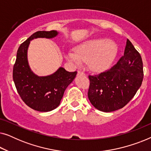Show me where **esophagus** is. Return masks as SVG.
<instances>
[{"label":"esophagus","instance_id":"34e87169","mask_svg":"<svg viewBox=\"0 0 151 151\" xmlns=\"http://www.w3.org/2000/svg\"><path fill=\"white\" fill-rule=\"evenodd\" d=\"M78 74H84V72L83 71H82V70H78Z\"/></svg>","mask_w":151,"mask_h":151}]
</instances>
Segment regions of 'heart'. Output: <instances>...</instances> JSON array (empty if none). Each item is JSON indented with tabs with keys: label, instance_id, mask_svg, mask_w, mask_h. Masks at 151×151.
<instances>
[{
	"label": "heart",
	"instance_id": "1",
	"mask_svg": "<svg viewBox=\"0 0 151 151\" xmlns=\"http://www.w3.org/2000/svg\"><path fill=\"white\" fill-rule=\"evenodd\" d=\"M117 45L104 38H96L87 40L78 45L75 53H68V58L76 65H80L82 60H88L91 69L101 71L110 65L117 53Z\"/></svg>",
	"mask_w": 151,
	"mask_h": 151
}]
</instances>
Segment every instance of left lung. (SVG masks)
Returning <instances> with one entry per match:
<instances>
[{"mask_svg":"<svg viewBox=\"0 0 151 151\" xmlns=\"http://www.w3.org/2000/svg\"><path fill=\"white\" fill-rule=\"evenodd\" d=\"M143 63L139 53L129 39L124 53L117 63L98 75H89L88 98L95 108L111 112L123 108L142 85Z\"/></svg>","mask_w":151,"mask_h":151,"instance_id":"8db88e82","label":"left lung"}]
</instances>
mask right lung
Returning a JSON list of instances; mask_svg holds the SVG:
<instances>
[{
    "instance_id": "right-lung-1",
    "label": "right lung",
    "mask_w": 151,
    "mask_h": 151,
    "mask_svg": "<svg viewBox=\"0 0 151 151\" xmlns=\"http://www.w3.org/2000/svg\"><path fill=\"white\" fill-rule=\"evenodd\" d=\"M56 31H38L22 42L18 49L13 68V80L22 100L34 110L47 112L59 106L65 91L75 78L77 71L69 72L59 68L52 75L38 77L31 71L27 57L28 46L34 38H51Z\"/></svg>"
}]
</instances>
